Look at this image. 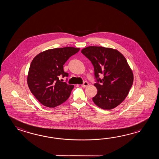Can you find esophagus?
<instances>
[{
    "label": "esophagus",
    "mask_w": 159,
    "mask_h": 159,
    "mask_svg": "<svg viewBox=\"0 0 159 159\" xmlns=\"http://www.w3.org/2000/svg\"><path fill=\"white\" fill-rule=\"evenodd\" d=\"M88 85H89V83L88 82H84V83L82 84L81 86H82V88H86V87L88 86Z\"/></svg>",
    "instance_id": "obj_1"
}]
</instances>
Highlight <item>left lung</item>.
<instances>
[{"instance_id":"8db88e82","label":"left lung","mask_w":159,"mask_h":159,"mask_svg":"<svg viewBox=\"0 0 159 159\" xmlns=\"http://www.w3.org/2000/svg\"><path fill=\"white\" fill-rule=\"evenodd\" d=\"M82 53L91 61L94 68L98 91L93 101L99 107L111 110L120 105L127 97L134 81L133 72L124 56L110 48L90 46ZM104 75L102 79L99 75Z\"/></svg>"}]
</instances>
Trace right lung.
<instances>
[{
  "label": "right lung",
  "instance_id": "right-lung-1",
  "mask_svg": "<svg viewBox=\"0 0 159 159\" xmlns=\"http://www.w3.org/2000/svg\"><path fill=\"white\" fill-rule=\"evenodd\" d=\"M80 48H54L37 54L31 62L27 84L31 93L42 105L53 108L68 99L74 85L60 80L59 76L68 77L63 65Z\"/></svg>",
  "mask_w": 159,
  "mask_h": 159
}]
</instances>
